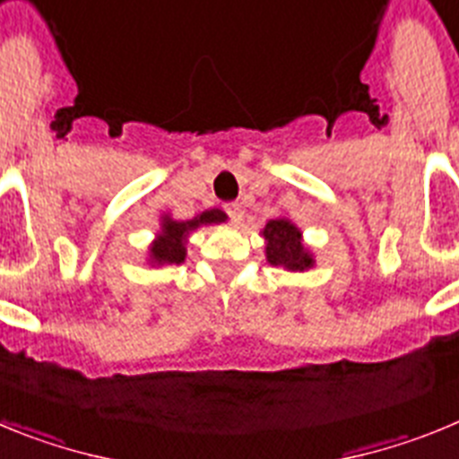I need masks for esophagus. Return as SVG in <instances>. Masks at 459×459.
I'll return each mask as SVG.
<instances>
[{"label":"esophagus","mask_w":459,"mask_h":459,"mask_svg":"<svg viewBox=\"0 0 459 459\" xmlns=\"http://www.w3.org/2000/svg\"><path fill=\"white\" fill-rule=\"evenodd\" d=\"M224 210H226V214L230 217V221H235V224H238V221H242V214H245L242 204H238V201H235V204H226Z\"/></svg>","instance_id":"1"}]
</instances>
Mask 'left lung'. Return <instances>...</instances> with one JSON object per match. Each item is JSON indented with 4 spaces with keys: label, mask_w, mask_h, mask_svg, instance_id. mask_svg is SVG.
I'll return each instance as SVG.
<instances>
[{
    "label": "left lung",
    "mask_w": 459,
    "mask_h": 459,
    "mask_svg": "<svg viewBox=\"0 0 459 459\" xmlns=\"http://www.w3.org/2000/svg\"><path fill=\"white\" fill-rule=\"evenodd\" d=\"M263 238H265V255L270 265L290 272H304L316 263L311 251L301 242V230L286 217L267 221L263 229Z\"/></svg>",
    "instance_id": "8db88e82"
}]
</instances>
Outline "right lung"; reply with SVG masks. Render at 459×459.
<instances>
[{"mask_svg": "<svg viewBox=\"0 0 459 459\" xmlns=\"http://www.w3.org/2000/svg\"><path fill=\"white\" fill-rule=\"evenodd\" d=\"M224 210H205L199 217H194L189 221H176L171 220L169 214L162 217V230L158 233V238L152 239V245L148 247V254H151V265H180L187 255V238L192 230H196L199 226L208 224H221L226 221Z\"/></svg>", "mask_w": 459, "mask_h": 459, "instance_id": "add662e5", "label": "right lung"}]
</instances>
